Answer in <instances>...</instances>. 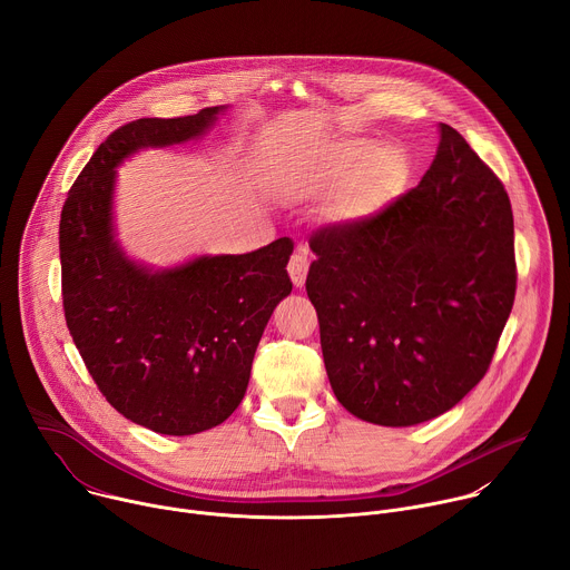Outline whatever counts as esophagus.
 <instances>
[{
    "instance_id": "esophagus-1",
    "label": "esophagus",
    "mask_w": 570,
    "mask_h": 570,
    "mask_svg": "<svg viewBox=\"0 0 570 570\" xmlns=\"http://www.w3.org/2000/svg\"><path fill=\"white\" fill-rule=\"evenodd\" d=\"M306 273H308V255H306V250H297L288 262V275L297 288L304 286Z\"/></svg>"
}]
</instances>
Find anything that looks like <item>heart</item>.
<instances>
[{
  "label": "heart",
  "mask_w": 570,
  "mask_h": 570,
  "mask_svg": "<svg viewBox=\"0 0 570 570\" xmlns=\"http://www.w3.org/2000/svg\"><path fill=\"white\" fill-rule=\"evenodd\" d=\"M403 176V159L392 146L374 148L365 137H345L324 148L311 167L315 187L332 189L343 181L336 194V218L361 223L374 216L394 194Z\"/></svg>",
  "instance_id": "heart-1"
}]
</instances>
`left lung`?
<instances>
[{"instance_id": "8db88e82", "label": "left lung", "mask_w": 570, "mask_h": 570, "mask_svg": "<svg viewBox=\"0 0 570 570\" xmlns=\"http://www.w3.org/2000/svg\"><path fill=\"white\" fill-rule=\"evenodd\" d=\"M306 293L336 399L379 426L440 417L492 363L517 293L505 187L451 126L422 183L322 227Z\"/></svg>"}]
</instances>
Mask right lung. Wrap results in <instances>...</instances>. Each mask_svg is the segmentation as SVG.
I'll list each match as a JSON object with an SVG mask.
<instances>
[{"mask_svg": "<svg viewBox=\"0 0 570 570\" xmlns=\"http://www.w3.org/2000/svg\"><path fill=\"white\" fill-rule=\"evenodd\" d=\"M225 110L117 128L60 214L62 306L73 345L112 409L161 435L203 433L238 409L266 324L293 288L288 236L248 255H200L174 268L132 262L117 240V167L141 148L203 137Z\"/></svg>", "mask_w": 570, "mask_h": 570, "instance_id": "1", "label": "right lung"}]
</instances>
